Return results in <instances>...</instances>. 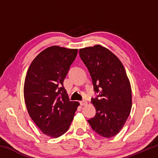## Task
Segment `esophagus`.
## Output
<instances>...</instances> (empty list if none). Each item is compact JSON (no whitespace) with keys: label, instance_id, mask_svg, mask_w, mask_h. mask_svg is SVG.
Here are the masks:
<instances>
[{"label":"esophagus","instance_id":"1","mask_svg":"<svg viewBox=\"0 0 158 158\" xmlns=\"http://www.w3.org/2000/svg\"><path fill=\"white\" fill-rule=\"evenodd\" d=\"M80 105H81V106H85V105H87V102L85 101V100L81 101V102H80Z\"/></svg>","mask_w":158,"mask_h":158}]
</instances>
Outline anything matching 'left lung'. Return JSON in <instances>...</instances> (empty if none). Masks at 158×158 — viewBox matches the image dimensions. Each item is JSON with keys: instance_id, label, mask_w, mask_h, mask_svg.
Here are the masks:
<instances>
[{"instance_id": "left-lung-1", "label": "left lung", "mask_w": 158, "mask_h": 158, "mask_svg": "<svg viewBox=\"0 0 158 158\" xmlns=\"http://www.w3.org/2000/svg\"><path fill=\"white\" fill-rule=\"evenodd\" d=\"M79 52L98 93L91 99L95 116L88 122L101 137H113L124 126L132 108V89L124 66L114 53L100 44Z\"/></svg>"}]
</instances>
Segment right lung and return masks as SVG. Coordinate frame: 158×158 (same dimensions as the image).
<instances>
[{
  "label": "right lung",
  "mask_w": 158,
  "mask_h": 158,
  "mask_svg": "<svg viewBox=\"0 0 158 158\" xmlns=\"http://www.w3.org/2000/svg\"><path fill=\"white\" fill-rule=\"evenodd\" d=\"M78 49L52 46L32 61L23 95L30 117L42 133L57 138L68 130L79 105L69 100L63 81Z\"/></svg>",
  "instance_id": "1"
}]
</instances>
